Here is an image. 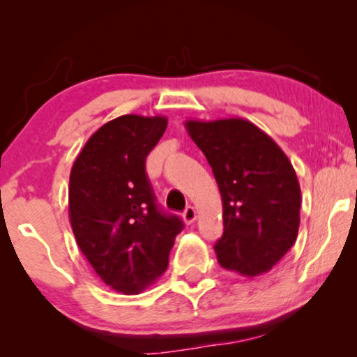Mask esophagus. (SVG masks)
I'll use <instances>...</instances> for the list:
<instances>
[{"label": "esophagus", "mask_w": 357, "mask_h": 357, "mask_svg": "<svg viewBox=\"0 0 357 357\" xmlns=\"http://www.w3.org/2000/svg\"><path fill=\"white\" fill-rule=\"evenodd\" d=\"M196 218H198V213H196V210L192 206H188L186 210H184V213H183L184 223H188V225L195 223Z\"/></svg>", "instance_id": "esophagus-1"}]
</instances>
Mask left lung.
Instances as JSON below:
<instances>
[{
    "label": "left lung",
    "instance_id": "8db88e82",
    "mask_svg": "<svg viewBox=\"0 0 357 357\" xmlns=\"http://www.w3.org/2000/svg\"><path fill=\"white\" fill-rule=\"evenodd\" d=\"M203 151L223 203L220 265L241 277L267 273L296 243L301 186L292 162L268 134L247 119L184 122Z\"/></svg>",
    "mask_w": 357,
    "mask_h": 357
}]
</instances>
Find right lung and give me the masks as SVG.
<instances>
[{
	"mask_svg": "<svg viewBox=\"0 0 357 357\" xmlns=\"http://www.w3.org/2000/svg\"><path fill=\"white\" fill-rule=\"evenodd\" d=\"M165 116L127 114L97 129L70 171L68 216L77 245L105 285L136 296L169 264L183 221L158 208L146 158L162 137Z\"/></svg>",
	"mask_w": 357,
	"mask_h": 357,
	"instance_id": "add662e5",
	"label": "right lung"
}]
</instances>
